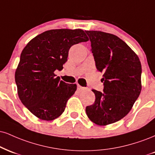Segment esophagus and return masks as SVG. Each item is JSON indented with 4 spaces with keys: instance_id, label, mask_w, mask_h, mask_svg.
<instances>
[{
    "instance_id": "obj_1",
    "label": "esophagus",
    "mask_w": 155,
    "mask_h": 155,
    "mask_svg": "<svg viewBox=\"0 0 155 155\" xmlns=\"http://www.w3.org/2000/svg\"><path fill=\"white\" fill-rule=\"evenodd\" d=\"M77 89L79 91H80V92H81V91H84V90H86V89H87V88H86V87H81V86H80L79 84H78L77 85Z\"/></svg>"
}]
</instances>
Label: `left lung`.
<instances>
[{"mask_svg":"<svg viewBox=\"0 0 155 155\" xmlns=\"http://www.w3.org/2000/svg\"><path fill=\"white\" fill-rule=\"evenodd\" d=\"M91 41L97 69L103 72L104 92L95 89V101L86 107L91 121L107 126L129 113L141 90V65L134 51L118 37L86 31Z\"/></svg>","mask_w":155,"mask_h":155,"instance_id":"1","label":"left lung"}]
</instances>
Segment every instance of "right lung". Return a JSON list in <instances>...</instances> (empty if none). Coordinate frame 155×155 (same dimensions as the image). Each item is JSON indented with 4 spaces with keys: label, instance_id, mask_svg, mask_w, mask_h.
Returning <instances> with one entry per match:
<instances>
[{
    "label": "right lung",
    "instance_id": "1",
    "mask_svg": "<svg viewBox=\"0 0 155 155\" xmlns=\"http://www.w3.org/2000/svg\"><path fill=\"white\" fill-rule=\"evenodd\" d=\"M89 40L82 29H51L28 42L15 72L18 97L40 120H53L63 113L68 100L76 90V84L55 77L62 70L72 45Z\"/></svg>",
    "mask_w": 155,
    "mask_h": 155
}]
</instances>
